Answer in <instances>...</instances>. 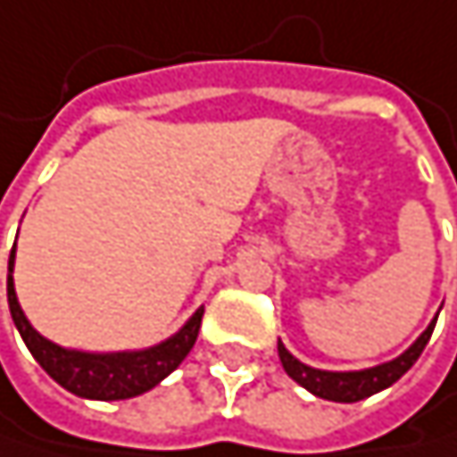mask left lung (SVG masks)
Wrapping results in <instances>:
<instances>
[{"instance_id":"1","label":"left lung","mask_w":457,"mask_h":457,"mask_svg":"<svg viewBox=\"0 0 457 457\" xmlns=\"http://www.w3.org/2000/svg\"><path fill=\"white\" fill-rule=\"evenodd\" d=\"M439 312L434 315V320L428 322V328L412 341L411 346L389 360V362H381V365H373V368H362V370H320L312 365H304L302 360H296L286 344L278 338V354H280V362H283V370L299 384L304 386L307 392H312L320 400H330V403H360L370 395H378L384 389H389L395 381H400L412 365L415 360L420 357L423 346L428 344L431 333H434V325H436Z\"/></svg>"}]
</instances>
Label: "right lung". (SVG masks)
<instances>
[{
    "label": "right lung",
    "instance_id": "1",
    "mask_svg": "<svg viewBox=\"0 0 457 457\" xmlns=\"http://www.w3.org/2000/svg\"><path fill=\"white\" fill-rule=\"evenodd\" d=\"M12 270H15V245L10 251V264H7V304L12 322L21 338L26 341L29 352L34 354V360L49 373V378H54L62 389H68L76 397L113 403V400H129L145 395L153 386H158L171 370L179 368V362L187 357V352L198 338L204 307H198L177 333L145 349L84 352V349L60 346L45 338L21 310Z\"/></svg>",
    "mask_w": 457,
    "mask_h": 457
}]
</instances>
